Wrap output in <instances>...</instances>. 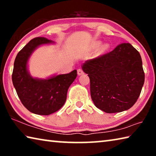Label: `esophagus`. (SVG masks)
<instances>
[{"label": "esophagus", "mask_w": 156, "mask_h": 156, "mask_svg": "<svg viewBox=\"0 0 156 156\" xmlns=\"http://www.w3.org/2000/svg\"><path fill=\"white\" fill-rule=\"evenodd\" d=\"M83 74H84L83 71L81 69H78V75L80 76V75H83Z\"/></svg>", "instance_id": "obj_1"}]
</instances>
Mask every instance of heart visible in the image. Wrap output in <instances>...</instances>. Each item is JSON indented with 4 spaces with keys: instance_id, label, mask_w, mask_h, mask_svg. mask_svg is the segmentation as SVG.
Instances as JSON below:
<instances>
[{
    "instance_id": "b5f03b06",
    "label": "heart",
    "mask_w": 156,
    "mask_h": 156,
    "mask_svg": "<svg viewBox=\"0 0 156 156\" xmlns=\"http://www.w3.org/2000/svg\"><path fill=\"white\" fill-rule=\"evenodd\" d=\"M100 44V43H97V44Z\"/></svg>"
}]
</instances>
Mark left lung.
<instances>
[{
	"label": "left lung",
	"instance_id": "obj_1",
	"mask_svg": "<svg viewBox=\"0 0 156 156\" xmlns=\"http://www.w3.org/2000/svg\"><path fill=\"white\" fill-rule=\"evenodd\" d=\"M82 69L90 79L91 99L106 113L128 110L136 103L144 83L140 54L130 43L87 60Z\"/></svg>",
	"mask_w": 156,
	"mask_h": 156
}]
</instances>
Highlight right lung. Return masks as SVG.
I'll return each instance as SVG.
<instances>
[{
	"label": "right lung",
	"instance_id": "obj_1",
	"mask_svg": "<svg viewBox=\"0 0 156 156\" xmlns=\"http://www.w3.org/2000/svg\"><path fill=\"white\" fill-rule=\"evenodd\" d=\"M55 44L44 37L31 40L16 57L12 82L21 102L30 112L48 115L58 111L67 99L69 86L77 76V71L65 74H54L46 78L33 77L28 69V62L39 47Z\"/></svg>",
	"mask_w": 156,
	"mask_h": 156
}]
</instances>
